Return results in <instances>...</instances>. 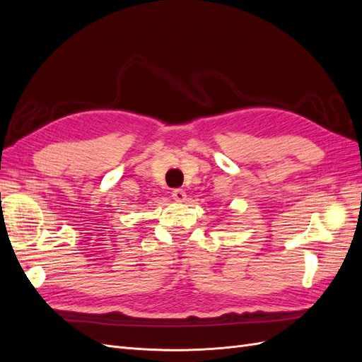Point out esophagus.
<instances>
[{
    "label": "esophagus",
    "mask_w": 362,
    "mask_h": 362,
    "mask_svg": "<svg viewBox=\"0 0 362 362\" xmlns=\"http://www.w3.org/2000/svg\"><path fill=\"white\" fill-rule=\"evenodd\" d=\"M185 192L184 190H181V189H175L173 192H172V198L177 201V202H184L185 201Z\"/></svg>",
    "instance_id": "obj_1"
}]
</instances>
